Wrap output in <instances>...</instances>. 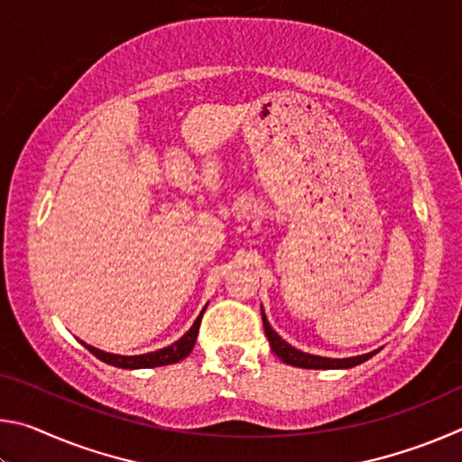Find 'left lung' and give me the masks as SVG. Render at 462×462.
<instances>
[{
    "label": "left lung",
    "mask_w": 462,
    "mask_h": 462,
    "mask_svg": "<svg viewBox=\"0 0 462 462\" xmlns=\"http://www.w3.org/2000/svg\"><path fill=\"white\" fill-rule=\"evenodd\" d=\"M263 326H264V334H267L273 353H275L283 363L301 366V369H350V366H356L365 361H369V358L377 353V350H373V353H366L361 356H350V358L314 356V355L301 353V350L293 348L291 344H287L283 338H281V336L271 328L264 311H263Z\"/></svg>",
    "instance_id": "1"
}]
</instances>
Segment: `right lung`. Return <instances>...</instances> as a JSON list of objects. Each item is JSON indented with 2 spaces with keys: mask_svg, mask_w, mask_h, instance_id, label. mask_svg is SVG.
I'll return each instance as SVG.
<instances>
[{
  "mask_svg": "<svg viewBox=\"0 0 462 462\" xmlns=\"http://www.w3.org/2000/svg\"><path fill=\"white\" fill-rule=\"evenodd\" d=\"M201 314L195 319L193 326L189 328V332L181 336L175 344H171L167 348L154 350V353H146V355H138V356H122V355H112V353H104V350L93 348L89 344L83 342V346L89 350L91 355H96L99 361H104L107 365L120 366V369H152V366H162V365H173L183 361L185 356H189V353L195 346V340H198V332H199V324H201Z\"/></svg>",
  "mask_w": 462,
  "mask_h": 462,
  "instance_id": "1",
  "label": "right lung"
}]
</instances>
